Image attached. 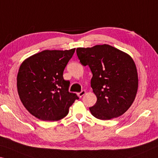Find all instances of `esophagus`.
Here are the masks:
<instances>
[{"mask_svg": "<svg viewBox=\"0 0 158 158\" xmlns=\"http://www.w3.org/2000/svg\"><path fill=\"white\" fill-rule=\"evenodd\" d=\"M85 94H86V91H84V90H83V91H81V92L78 93V94H77V95H78V96H79L80 98H81V97L83 96Z\"/></svg>", "mask_w": 158, "mask_h": 158, "instance_id": "34e87169", "label": "esophagus"}]
</instances>
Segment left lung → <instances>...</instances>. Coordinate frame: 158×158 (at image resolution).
<instances>
[{
	"label": "left lung",
	"instance_id": "8db88e82",
	"mask_svg": "<svg viewBox=\"0 0 158 158\" xmlns=\"http://www.w3.org/2000/svg\"><path fill=\"white\" fill-rule=\"evenodd\" d=\"M77 55L93 74L91 86L97 101L89 107L92 115L108 120L123 114L134 101L139 86L131 57L107 44L77 48Z\"/></svg>",
	"mask_w": 158,
	"mask_h": 158
}]
</instances>
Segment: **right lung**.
<instances>
[{"mask_svg": "<svg viewBox=\"0 0 158 158\" xmlns=\"http://www.w3.org/2000/svg\"><path fill=\"white\" fill-rule=\"evenodd\" d=\"M75 48L46 50L27 58L19 67L17 91L21 101L33 116L43 121H57L69 112L79 97L69 92L70 82L63 72Z\"/></svg>", "mask_w": 158, "mask_h": 158, "instance_id": "add662e5", "label": "right lung"}]
</instances>
